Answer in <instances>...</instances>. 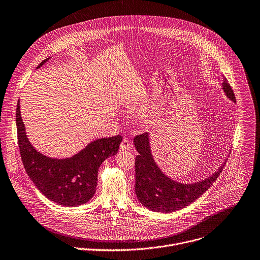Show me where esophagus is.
Masks as SVG:
<instances>
[{"label": "esophagus", "instance_id": "1", "mask_svg": "<svg viewBox=\"0 0 260 260\" xmlns=\"http://www.w3.org/2000/svg\"><path fill=\"white\" fill-rule=\"evenodd\" d=\"M120 148L122 150H126V149H130L131 148V143L127 138H124L120 144Z\"/></svg>", "mask_w": 260, "mask_h": 260}]
</instances>
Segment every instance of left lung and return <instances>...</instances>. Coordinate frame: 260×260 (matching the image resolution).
Masks as SVG:
<instances>
[{"label": "left lung", "instance_id": "8db88e82", "mask_svg": "<svg viewBox=\"0 0 260 260\" xmlns=\"http://www.w3.org/2000/svg\"><path fill=\"white\" fill-rule=\"evenodd\" d=\"M222 88L229 99L236 102L234 91L223 77ZM138 151L135 158V193L138 200L148 209L157 212H173L188 206L200 197L218 178L225 162L209 178L194 184H181L165 176L155 165L150 153L148 134L134 138Z\"/></svg>", "mask_w": 260, "mask_h": 260}]
</instances>
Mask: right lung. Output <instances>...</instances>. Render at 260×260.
<instances>
[{
	"label": "right lung",
	"instance_id": "1",
	"mask_svg": "<svg viewBox=\"0 0 260 260\" xmlns=\"http://www.w3.org/2000/svg\"><path fill=\"white\" fill-rule=\"evenodd\" d=\"M48 60H44L38 68ZM16 126L21 159L30 180L47 198L63 206H77L93 196L101 164L118 152L122 141L120 135L98 139L70 158L56 159L43 155L29 143L20 115L19 101Z\"/></svg>",
	"mask_w": 260,
	"mask_h": 260
}]
</instances>
